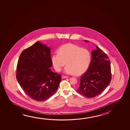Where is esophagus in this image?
I'll return each instance as SVG.
<instances>
[{
	"label": "esophagus",
	"mask_w": 130,
	"mask_h": 130,
	"mask_svg": "<svg viewBox=\"0 0 130 130\" xmlns=\"http://www.w3.org/2000/svg\"><path fill=\"white\" fill-rule=\"evenodd\" d=\"M68 77H67V76H64V75H62V79L67 78Z\"/></svg>",
	"instance_id": "1"
}]
</instances>
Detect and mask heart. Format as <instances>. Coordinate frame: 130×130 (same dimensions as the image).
Masks as SVG:
<instances>
[{"label": "heart", "instance_id": "1", "mask_svg": "<svg viewBox=\"0 0 130 130\" xmlns=\"http://www.w3.org/2000/svg\"><path fill=\"white\" fill-rule=\"evenodd\" d=\"M91 54L87 49L77 45L68 43L63 45L52 57V64L56 70L60 72L66 65L64 72L77 76L83 74L87 70L91 62Z\"/></svg>", "mask_w": 130, "mask_h": 130}]
</instances>
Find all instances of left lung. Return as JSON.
<instances>
[{"mask_svg": "<svg viewBox=\"0 0 130 130\" xmlns=\"http://www.w3.org/2000/svg\"><path fill=\"white\" fill-rule=\"evenodd\" d=\"M92 52L89 68L81 76L80 86L77 89L79 93L88 98L99 95L110 83L111 79L108 57L98 46Z\"/></svg>", "mask_w": 130, "mask_h": 130, "instance_id": "left-lung-1", "label": "left lung"}]
</instances>
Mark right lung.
Returning <instances> with one entry per match:
<instances>
[{"mask_svg": "<svg viewBox=\"0 0 130 130\" xmlns=\"http://www.w3.org/2000/svg\"><path fill=\"white\" fill-rule=\"evenodd\" d=\"M51 49L37 42L22 52L18 62L16 78L27 96L43 101L53 95L62 80L50 69L53 64Z\"/></svg>", "mask_w": 130, "mask_h": 130, "instance_id": "right-lung-1", "label": "right lung"}]
</instances>
